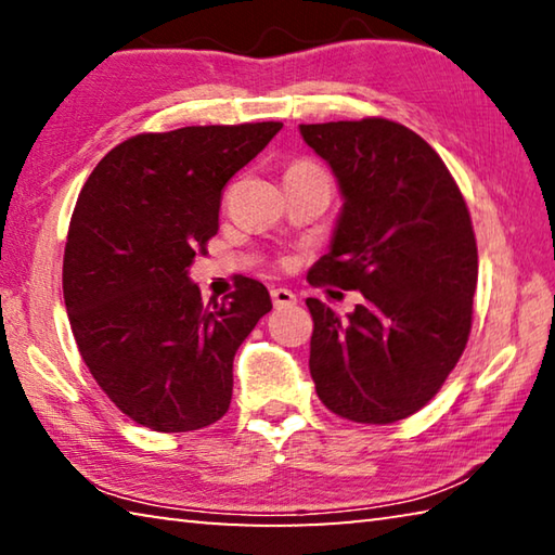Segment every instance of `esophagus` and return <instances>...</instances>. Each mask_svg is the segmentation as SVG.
<instances>
[{"label": "esophagus", "instance_id": "esophagus-1", "mask_svg": "<svg viewBox=\"0 0 555 555\" xmlns=\"http://www.w3.org/2000/svg\"><path fill=\"white\" fill-rule=\"evenodd\" d=\"M271 300H274L276 308H286L296 304V296L288 288H271Z\"/></svg>", "mask_w": 555, "mask_h": 555}]
</instances>
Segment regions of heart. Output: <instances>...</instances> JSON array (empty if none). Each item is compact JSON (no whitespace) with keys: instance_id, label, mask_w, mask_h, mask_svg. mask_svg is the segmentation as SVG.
<instances>
[{"instance_id":"obj_1","label":"heart","mask_w":555,"mask_h":555,"mask_svg":"<svg viewBox=\"0 0 555 555\" xmlns=\"http://www.w3.org/2000/svg\"><path fill=\"white\" fill-rule=\"evenodd\" d=\"M296 166H308V168H315V166H311V164H296Z\"/></svg>"}]
</instances>
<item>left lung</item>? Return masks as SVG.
Segmentation results:
<instances>
[{
	"mask_svg": "<svg viewBox=\"0 0 555 555\" xmlns=\"http://www.w3.org/2000/svg\"><path fill=\"white\" fill-rule=\"evenodd\" d=\"M340 183L343 212L313 286L362 291L345 318L318 298L311 377L327 409L393 424L424 409L473 327L477 242L457 183L416 131L384 117L300 125Z\"/></svg>",
	"mask_w": 555,
	"mask_h": 555,
	"instance_id": "8db88e82",
	"label": "left lung"
}]
</instances>
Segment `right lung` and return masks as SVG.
<instances>
[{"instance_id": "obj_1", "label": "right lung", "mask_w": 555, "mask_h": 555, "mask_svg": "<svg viewBox=\"0 0 555 555\" xmlns=\"http://www.w3.org/2000/svg\"><path fill=\"white\" fill-rule=\"evenodd\" d=\"M281 127L137 134L102 158L75 203L63 257L75 343L109 401L158 434L228 413L234 352L271 311L267 286L247 276L230 300L205 306L188 269L218 234L222 188Z\"/></svg>"}]
</instances>
